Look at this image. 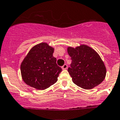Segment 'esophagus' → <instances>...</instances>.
Instances as JSON below:
<instances>
[{"instance_id":"34e87169","label":"esophagus","mask_w":120,"mask_h":120,"mask_svg":"<svg viewBox=\"0 0 120 120\" xmlns=\"http://www.w3.org/2000/svg\"><path fill=\"white\" fill-rule=\"evenodd\" d=\"M61 68H62V69H63V70H65V69H66L68 68V65L66 64H64V65L61 67Z\"/></svg>"}]
</instances>
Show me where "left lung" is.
I'll return each instance as SVG.
<instances>
[{
  "instance_id": "left-lung-1",
  "label": "left lung",
  "mask_w": 120,
  "mask_h": 120,
  "mask_svg": "<svg viewBox=\"0 0 120 120\" xmlns=\"http://www.w3.org/2000/svg\"><path fill=\"white\" fill-rule=\"evenodd\" d=\"M67 51L72 60L68 71L74 84L83 89H90L105 80L106 68L93 48L80 45L75 48L68 46Z\"/></svg>"
}]
</instances>
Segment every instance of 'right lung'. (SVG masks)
<instances>
[{
    "label": "right lung",
    "instance_id": "1",
    "mask_svg": "<svg viewBox=\"0 0 120 120\" xmlns=\"http://www.w3.org/2000/svg\"><path fill=\"white\" fill-rule=\"evenodd\" d=\"M54 48L42 42L34 46L23 60L20 65L23 82L37 90H44L58 80L62 69L57 66L53 56Z\"/></svg>",
    "mask_w": 120,
    "mask_h": 120
}]
</instances>
